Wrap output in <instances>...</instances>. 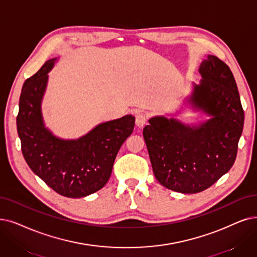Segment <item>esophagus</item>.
I'll use <instances>...</instances> for the list:
<instances>
[{
    "mask_svg": "<svg viewBox=\"0 0 257 257\" xmlns=\"http://www.w3.org/2000/svg\"><path fill=\"white\" fill-rule=\"evenodd\" d=\"M147 121H148V115L147 114H145V112H142V111L137 112L136 117H135V123H136L137 126L142 127L143 125L146 124Z\"/></svg>",
    "mask_w": 257,
    "mask_h": 257,
    "instance_id": "34e87169",
    "label": "esophagus"
}]
</instances>
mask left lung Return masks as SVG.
Wrapping results in <instances>:
<instances>
[{"mask_svg": "<svg viewBox=\"0 0 257 257\" xmlns=\"http://www.w3.org/2000/svg\"><path fill=\"white\" fill-rule=\"evenodd\" d=\"M199 71L203 79L194 86L191 101L213 118L197 126H186L155 117L143 128L156 179L163 187L184 194L210 188L232 168L244 120L230 67L216 56H209Z\"/></svg>", "mask_w": 257, "mask_h": 257, "instance_id": "obj_1", "label": "left lung"}]
</instances>
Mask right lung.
<instances>
[{
  "instance_id": "right-lung-1",
  "label": "right lung",
  "mask_w": 257,
  "mask_h": 257,
  "mask_svg": "<svg viewBox=\"0 0 257 257\" xmlns=\"http://www.w3.org/2000/svg\"><path fill=\"white\" fill-rule=\"evenodd\" d=\"M50 59L22 87L17 116L21 150L28 167L49 188L65 197L78 198L95 193L108 181L119 149L134 130L128 115L95 127L78 140H60L44 128L41 100Z\"/></svg>"
}]
</instances>
